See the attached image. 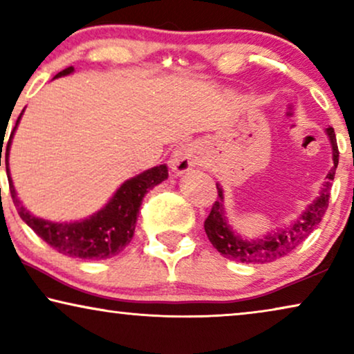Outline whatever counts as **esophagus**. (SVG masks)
Returning a JSON list of instances; mask_svg holds the SVG:
<instances>
[{
	"instance_id": "esophagus-1",
	"label": "esophagus",
	"mask_w": 354,
	"mask_h": 354,
	"mask_svg": "<svg viewBox=\"0 0 354 354\" xmlns=\"http://www.w3.org/2000/svg\"><path fill=\"white\" fill-rule=\"evenodd\" d=\"M172 169L176 174H183L201 164V154L193 143H183L174 151Z\"/></svg>"
}]
</instances>
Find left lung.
Instances as JSON below:
<instances>
[{
  "label": "left lung",
  "mask_w": 354,
  "mask_h": 354,
  "mask_svg": "<svg viewBox=\"0 0 354 354\" xmlns=\"http://www.w3.org/2000/svg\"><path fill=\"white\" fill-rule=\"evenodd\" d=\"M328 137L332 142L333 149V167L327 174V182H324V188L321 196L314 200L304 214L293 222L287 229L277 230L264 239L259 240H241L236 236L230 227L227 225L224 207H222V190L217 185V193H219V200H217L211 207L209 216L205 221L206 235L212 246L224 256L232 261H240V263H270L282 256L288 254L290 251L297 248V246L308 239V235L316 229L322 216L326 214L328 207V198H330V187L332 180L335 177V169L338 166V147L337 137L332 127L327 129Z\"/></svg>",
  "instance_id": "1"
}]
</instances>
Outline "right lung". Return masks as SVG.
<instances>
[{"mask_svg":"<svg viewBox=\"0 0 354 354\" xmlns=\"http://www.w3.org/2000/svg\"><path fill=\"white\" fill-rule=\"evenodd\" d=\"M74 71V67H67L61 71L56 77L67 75ZM22 115V114H21ZM19 115L17 122L21 120ZM16 122V127H17ZM14 127V130H16ZM11 137L6 145V172L9 180V192H11L12 203L16 206L19 216L22 221L40 236L43 241H46L51 248H55L59 253L72 258L82 259H108L118 254L119 251L124 250V246L132 240L135 224H137V216L140 205H142L143 196L147 195L148 190H151L154 185L161 183L167 178V167L166 164L156 166L149 171L140 174V176L130 178L124 182L111 201L103 209L96 212L88 219L82 222H69V224H57V222H50L38 219L32 216L22 203L19 201L17 193L14 190L11 176H9L8 167V154L9 147H11ZM4 143V142H3ZM1 143V153H3Z\"/></svg>","mask_w":354,"mask_h":354,"instance_id":"add662e5","label":"right lung"}]
</instances>
